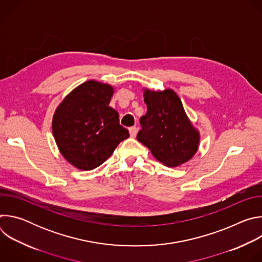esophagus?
<instances>
[{
	"label": "esophagus",
	"instance_id": "34e87169",
	"mask_svg": "<svg viewBox=\"0 0 262 262\" xmlns=\"http://www.w3.org/2000/svg\"><path fill=\"white\" fill-rule=\"evenodd\" d=\"M137 132H138V128H137L136 126H132V127H129V134H130V137H136Z\"/></svg>",
	"mask_w": 262,
	"mask_h": 262
}]
</instances>
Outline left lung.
<instances>
[{
	"label": "left lung",
	"mask_w": 262,
	"mask_h": 262,
	"mask_svg": "<svg viewBox=\"0 0 262 262\" xmlns=\"http://www.w3.org/2000/svg\"><path fill=\"white\" fill-rule=\"evenodd\" d=\"M147 112L140 118L139 142L150 149L152 156L168 167H177L193 158L198 149L199 133L185 115L177 94L167 89L145 90Z\"/></svg>",
	"instance_id": "1"
}]
</instances>
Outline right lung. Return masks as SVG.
Masks as SVG:
<instances>
[{"instance_id":"add662e5","label":"right lung","mask_w":262,"mask_h":262,"mask_svg":"<svg viewBox=\"0 0 262 262\" xmlns=\"http://www.w3.org/2000/svg\"><path fill=\"white\" fill-rule=\"evenodd\" d=\"M110 85L88 81L70 92L57 107L53 134L62 156L76 168L92 170L129 137L118 112L108 105Z\"/></svg>"}]
</instances>
